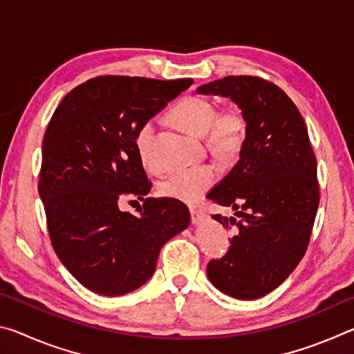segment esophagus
Listing matches in <instances>:
<instances>
[{"instance_id": "obj_1", "label": "esophagus", "mask_w": 354, "mask_h": 354, "mask_svg": "<svg viewBox=\"0 0 354 354\" xmlns=\"http://www.w3.org/2000/svg\"><path fill=\"white\" fill-rule=\"evenodd\" d=\"M190 218H192V223H194V225H200L201 221L205 220V214H203L200 209L192 207L190 209Z\"/></svg>"}]
</instances>
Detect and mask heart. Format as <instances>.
<instances>
[{
  "label": "heart",
  "mask_w": 354,
  "mask_h": 354,
  "mask_svg": "<svg viewBox=\"0 0 354 354\" xmlns=\"http://www.w3.org/2000/svg\"><path fill=\"white\" fill-rule=\"evenodd\" d=\"M170 117L179 127L196 137H205L209 149L218 158H231L242 148L247 137V118L237 107H226L217 112L212 101L200 97H185L170 111ZM154 127L143 123L136 136V149L140 162L147 169H154L151 156ZM217 170L212 165L194 167L165 176L159 183V194L167 198L189 203L198 201L212 187Z\"/></svg>",
  "instance_id": "heart-1"
}]
</instances>
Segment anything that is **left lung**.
Listing matches in <instances>:
<instances>
[{"label":"left lung","instance_id":"8db88e82","mask_svg":"<svg viewBox=\"0 0 354 354\" xmlns=\"http://www.w3.org/2000/svg\"><path fill=\"white\" fill-rule=\"evenodd\" d=\"M230 98L247 118L241 159L207 198L237 211L227 253L207 263L220 292L256 299L283 284L306 253L319 207L315 156L308 128L278 86L256 76H226L196 88ZM227 227V220L212 215Z\"/></svg>","mask_w":354,"mask_h":354}]
</instances>
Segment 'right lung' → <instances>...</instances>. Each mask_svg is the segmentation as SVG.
<instances>
[{
	"mask_svg": "<svg viewBox=\"0 0 354 354\" xmlns=\"http://www.w3.org/2000/svg\"><path fill=\"white\" fill-rule=\"evenodd\" d=\"M192 82L98 76L75 87L48 123L39 178L48 231L59 259L88 290L118 297L139 289L165 242L190 223L184 203L145 198L151 183L136 136ZM127 198L144 201L139 216L119 211Z\"/></svg>",
	"mask_w": 354,
	"mask_h": 354,
	"instance_id": "1",
	"label": "right lung"
}]
</instances>
